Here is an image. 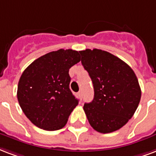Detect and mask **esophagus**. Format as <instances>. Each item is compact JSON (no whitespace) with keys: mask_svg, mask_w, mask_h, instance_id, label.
Listing matches in <instances>:
<instances>
[{"mask_svg":"<svg viewBox=\"0 0 156 156\" xmlns=\"http://www.w3.org/2000/svg\"><path fill=\"white\" fill-rule=\"evenodd\" d=\"M78 97H79V98H80L81 100H82V98H83V92H82V91H79L78 92Z\"/></svg>","mask_w":156,"mask_h":156,"instance_id":"34e87169","label":"esophagus"}]
</instances>
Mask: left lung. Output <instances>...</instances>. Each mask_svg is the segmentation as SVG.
I'll use <instances>...</instances> for the list:
<instances>
[{"instance_id": "8db88e82", "label": "left lung", "mask_w": 156, "mask_h": 156, "mask_svg": "<svg viewBox=\"0 0 156 156\" xmlns=\"http://www.w3.org/2000/svg\"><path fill=\"white\" fill-rule=\"evenodd\" d=\"M81 62L94 87L93 101L83 110L90 125L101 133L121 128L133 117L141 91L133 70L122 59L99 49L81 51Z\"/></svg>"}]
</instances>
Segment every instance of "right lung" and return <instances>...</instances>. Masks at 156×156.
I'll list each match as a JSON object with an SVG mask.
<instances>
[{
    "instance_id": "add662e5",
    "label": "right lung",
    "mask_w": 156,
    "mask_h": 156,
    "mask_svg": "<svg viewBox=\"0 0 156 156\" xmlns=\"http://www.w3.org/2000/svg\"><path fill=\"white\" fill-rule=\"evenodd\" d=\"M81 60L79 52L59 49L35 59L20 77L17 97L23 112L46 131L64 128L78 104L69 89V70Z\"/></svg>"
}]
</instances>
